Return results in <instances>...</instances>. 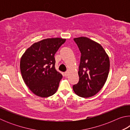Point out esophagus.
<instances>
[{"label":"esophagus","mask_w":130,"mask_h":130,"mask_svg":"<svg viewBox=\"0 0 130 130\" xmlns=\"http://www.w3.org/2000/svg\"><path fill=\"white\" fill-rule=\"evenodd\" d=\"M68 73H69V72H68V71L67 72H65L64 73V75H65V76H68Z\"/></svg>","instance_id":"1"}]
</instances>
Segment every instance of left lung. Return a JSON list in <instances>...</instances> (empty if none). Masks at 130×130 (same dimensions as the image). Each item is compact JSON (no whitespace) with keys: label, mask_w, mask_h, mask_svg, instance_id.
Returning a JSON list of instances; mask_svg holds the SVG:
<instances>
[{"label":"left lung","mask_w":130,"mask_h":130,"mask_svg":"<svg viewBox=\"0 0 130 130\" xmlns=\"http://www.w3.org/2000/svg\"><path fill=\"white\" fill-rule=\"evenodd\" d=\"M81 53L78 72L79 81L73 86L77 95L90 98L99 92L106 82L109 59L99 43L87 37L74 38Z\"/></svg>","instance_id":"obj_1"}]
</instances>
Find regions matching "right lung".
<instances>
[{"label": "right lung", "instance_id": "right-lung-1", "mask_svg": "<svg viewBox=\"0 0 130 130\" xmlns=\"http://www.w3.org/2000/svg\"><path fill=\"white\" fill-rule=\"evenodd\" d=\"M65 41L61 38L43 39L32 44L22 56V76L36 95L47 98L58 89L62 76L55 68L54 54Z\"/></svg>", "mask_w": 130, "mask_h": 130}]
</instances>
